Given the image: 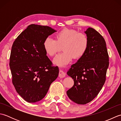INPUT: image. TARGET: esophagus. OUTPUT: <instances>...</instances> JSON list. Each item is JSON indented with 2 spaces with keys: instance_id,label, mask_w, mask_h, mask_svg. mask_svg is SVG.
Here are the masks:
<instances>
[{
  "instance_id": "obj_1",
  "label": "esophagus",
  "mask_w": 121,
  "mask_h": 121,
  "mask_svg": "<svg viewBox=\"0 0 121 121\" xmlns=\"http://www.w3.org/2000/svg\"><path fill=\"white\" fill-rule=\"evenodd\" d=\"M59 76L60 78H63L65 76V73L62 70L59 71Z\"/></svg>"
}]
</instances>
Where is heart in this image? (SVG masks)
<instances>
[{
	"mask_svg": "<svg viewBox=\"0 0 121 121\" xmlns=\"http://www.w3.org/2000/svg\"><path fill=\"white\" fill-rule=\"evenodd\" d=\"M46 53L53 56L62 47L63 52L56 55L53 60L55 65L65 66L72 60L73 58H81L88 49L89 40L82 33L71 29H65L56 35V40L48 37L43 43Z\"/></svg>",
	"mask_w": 121,
	"mask_h": 121,
	"instance_id": "1",
	"label": "heart"
}]
</instances>
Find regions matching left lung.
Masks as SVG:
<instances>
[{
    "label": "left lung",
    "instance_id": "left-lung-1",
    "mask_svg": "<svg viewBox=\"0 0 121 121\" xmlns=\"http://www.w3.org/2000/svg\"><path fill=\"white\" fill-rule=\"evenodd\" d=\"M84 33L89 40L88 49L67 72L74 83L66 94L72 101L79 104L91 101L99 94L106 81L109 64L104 37L91 27Z\"/></svg>",
    "mask_w": 121,
    "mask_h": 121
}]
</instances>
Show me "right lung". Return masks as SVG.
<instances>
[{
    "label": "right lung",
    "instance_id": "right-lung-1",
    "mask_svg": "<svg viewBox=\"0 0 121 121\" xmlns=\"http://www.w3.org/2000/svg\"><path fill=\"white\" fill-rule=\"evenodd\" d=\"M56 32L47 26L30 25L12 45L9 63L12 83L30 103L43 99L58 76L59 68L52 66L43 46L46 38Z\"/></svg>",
    "mask_w": 121,
    "mask_h": 121
}]
</instances>
